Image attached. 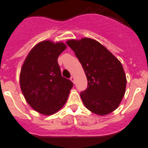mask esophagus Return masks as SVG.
Returning a JSON list of instances; mask_svg holds the SVG:
<instances>
[{
	"label": "esophagus",
	"instance_id": "34e87169",
	"mask_svg": "<svg viewBox=\"0 0 148 148\" xmlns=\"http://www.w3.org/2000/svg\"><path fill=\"white\" fill-rule=\"evenodd\" d=\"M71 81L73 82V83H74V82H75V79H74V76H71Z\"/></svg>",
	"mask_w": 148,
	"mask_h": 148
}]
</instances>
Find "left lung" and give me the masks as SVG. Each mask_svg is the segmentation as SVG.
<instances>
[{"label": "left lung", "mask_w": 148, "mask_h": 148, "mask_svg": "<svg viewBox=\"0 0 148 148\" xmlns=\"http://www.w3.org/2000/svg\"><path fill=\"white\" fill-rule=\"evenodd\" d=\"M66 44L86 74L88 87L80 94L86 108L99 116L115 111L123 98L127 82L119 60L93 39L70 40Z\"/></svg>", "instance_id": "1"}]
</instances>
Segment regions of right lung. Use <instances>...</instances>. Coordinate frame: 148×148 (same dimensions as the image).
Instances as JSON below:
<instances>
[{"label": "right lung", "mask_w": 148, "mask_h": 148, "mask_svg": "<svg viewBox=\"0 0 148 148\" xmlns=\"http://www.w3.org/2000/svg\"><path fill=\"white\" fill-rule=\"evenodd\" d=\"M66 48L61 42H41L31 49L22 66V92L29 105L43 115L49 116L60 111L73 86L69 79L62 76L57 62Z\"/></svg>", "instance_id": "right-lung-1"}]
</instances>
